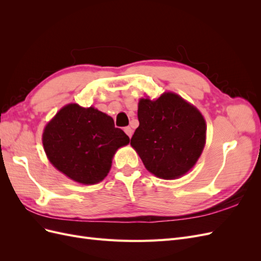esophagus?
<instances>
[{
	"instance_id": "34e87169",
	"label": "esophagus",
	"mask_w": 261,
	"mask_h": 261,
	"mask_svg": "<svg viewBox=\"0 0 261 261\" xmlns=\"http://www.w3.org/2000/svg\"><path fill=\"white\" fill-rule=\"evenodd\" d=\"M124 132L126 133V135H127L129 138L132 137V135H133V129L129 127V126H126V127L124 128Z\"/></svg>"
}]
</instances>
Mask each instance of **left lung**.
<instances>
[{
  "mask_svg": "<svg viewBox=\"0 0 261 261\" xmlns=\"http://www.w3.org/2000/svg\"><path fill=\"white\" fill-rule=\"evenodd\" d=\"M139 126L130 139L146 169L158 177L184 175L200 156L206 122L194 106L172 92L138 105Z\"/></svg>",
  "mask_w": 261,
  "mask_h": 261,
  "instance_id": "obj_1",
  "label": "left lung"
}]
</instances>
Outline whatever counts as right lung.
Instances as JSON below:
<instances>
[{
  "label": "right lung",
  "instance_id": "1",
  "mask_svg": "<svg viewBox=\"0 0 261 261\" xmlns=\"http://www.w3.org/2000/svg\"><path fill=\"white\" fill-rule=\"evenodd\" d=\"M42 143L50 162L82 184H97L110 171L116 150L129 137L111 116L76 103L61 109L46 125Z\"/></svg>",
  "mask_w": 261,
  "mask_h": 261
}]
</instances>
